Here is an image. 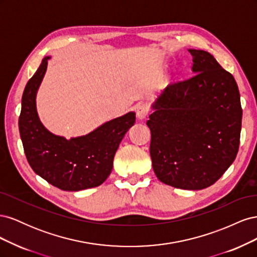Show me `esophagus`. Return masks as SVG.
<instances>
[{"label": "esophagus", "instance_id": "1", "mask_svg": "<svg viewBox=\"0 0 257 257\" xmlns=\"http://www.w3.org/2000/svg\"><path fill=\"white\" fill-rule=\"evenodd\" d=\"M150 108L148 105H139L136 109V113L139 119H145L146 116L149 114Z\"/></svg>", "mask_w": 257, "mask_h": 257}]
</instances>
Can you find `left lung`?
<instances>
[{"label":"left lung","mask_w":257,"mask_h":257,"mask_svg":"<svg viewBox=\"0 0 257 257\" xmlns=\"http://www.w3.org/2000/svg\"><path fill=\"white\" fill-rule=\"evenodd\" d=\"M189 51L195 75L167 85L147 124L159 180L203 190L219 180L237 157L242 108L234 76L209 52Z\"/></svg>","instance_id":"obj_1"}]
</instances>
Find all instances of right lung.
<instances>
[{
  "mask_svg": "<svg viewBox=\"0 0 257 257\" xmlns=\"http://www.w3.org/2000/svg\"><path fill=\"white\" fill-rule=\"evenodd\" d=\"M50 57H45L23 91L19 132L30 166L46 181L63 191H80L102 184L110 175L113 157L135 123L128 112L106 122L90 134L72 138L51 134L38 119L35 97Z\"/></svg>",
  "mask_w": 257,
  "mask_h": 257,
  "instance_id": "1",
  "label": "right lung"
}]
</instances>
